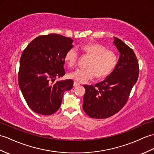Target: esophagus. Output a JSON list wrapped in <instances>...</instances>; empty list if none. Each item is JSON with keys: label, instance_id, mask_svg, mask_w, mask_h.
<instances>
[{"label": "esophagus", "instance_id": "34e87169", "mask_svg": "<svg viewBox=\"0 0 154 154\" xmlns=\"http://www.w3.org/2000/svg\"><path fill=\"white\" fill-rule=\"evenodd\" d=\"M79 85H80L79 83H77V82H75V81H74V83H73V87H78V86H79Z\"/></svg>", "mask_w": 154, "mask_h": 154}]
</instances>
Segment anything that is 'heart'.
Listing matches in <instances>:
<instances>
[{
  "instance_id": "heart-1",
  "label": "heart",
  "mask_w": 154,
  "mask_h": 154,
  "mask_svg": "<svg viewBox=\"0 0 154 154\" xmlns=\"http://www.w3.org/2000/svg\"><path fill=\"white\" fill-rule=\"evenodd\" d=\"M82 51L91 57L87 63V68H78L69 73V77L80 82L87 83L97 75L104 77L112 72L117 63V56L112 51L108 50L100 44H88L82 46ZM79 54L75 48L69 49L65 56V60L69 66L76 64Z\"/></svg>"
}]
</instances>
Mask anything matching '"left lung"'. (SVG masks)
<instances>
[{"label": "left lung", "instance_id": "left-lung-1", "mask_svg": "<svg viewBox=\"0 0 154 154\" xmlns=\"http://www.w3.org/2000/svg\"><path fill=\"white\" fill-rule=\"evenodd\" d=\"M113 38L120 53L115 69L95 86L84 85L83 108L89 117L95 119H105L119 112L138 78V63L134 51L119 38Z\"/></svg>", "mask_w": 154, "mask_h": 154}]
</instances>
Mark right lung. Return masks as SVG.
<instances>
[{
	"label": "right lung",
	"mask_w": 154,
	"mask_h": 154,
	"mask_svg": "<svg viewBox=\"0 0 154 154\" xmlns=\"http://www.w3.org/2000/svg\"><path fill=\"white\" fill-rule=\"evenodd\" d=\"M73 42L58 34L41 35L33 39L21 54L19 87L27 105L35 113L44 116L56 113L64 92L72 88L71 79L54 81L66 73L65 56L73 46Z\"/></svg>",
	"instance_id": "1"
}]
</instances>
